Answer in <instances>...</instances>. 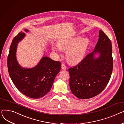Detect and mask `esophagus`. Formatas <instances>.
<instances>
[{
	"mask_svg": "<svg viewBox=\"0 0 124 124\" xmlns=\"http://www.w3.org/2000/svg\"><path fill=\"white\" fill-rule=\"evenodd\" d=\"M61 68H62V69L63 70H65V69H67V66L64 63H62V67H61Z\"/></svg>",
	"mask_w": 124,
	"mask_h": 124,
	"instance_id": "obj_1",
	"label": "esophagus"
}]
</instances>
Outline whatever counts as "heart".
Instances as JSON below:
<instances>
[{
  "label": "heart",
  "mask_w": 124,
  "mask_h": 124,
  "mask_svg": "<svg viewBox=\"0 0 124 124\" xmlns=\"http://www.w3.org/2000/svg\"><path fill=\"white\" fill-rule=\"evenodd\" d=\"M88 45L86 38L80 39L78 37L62 39L59 41L57 45L52 46V49L58 52L61 49H67L66 57L68 61L71 63L80 61L86 53Z\"/></svg>",
  "instance_id": "obj_1"
}]
</instances>
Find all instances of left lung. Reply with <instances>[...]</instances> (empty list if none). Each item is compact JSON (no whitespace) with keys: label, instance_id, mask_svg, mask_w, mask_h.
I'll list each match as a JSON object with an SVG mask.
<instances>
[{"label":"left lung","instance_id":"left-lung-1","mask_svg":"<svg viewBox=\"0 0 124 124\" xmlns=\"http://www.w3.org/2000/svg\"><path fill=\"white\" fill-rule=\"evenodd\" d=\"M100 56L95 58L94 55ZM113 68L112 43L100 30L94 50L77 65L68 69L71 92L77 98L88 99L100 94L108 84Z\"/></svg>","mask_w":124,"mask_h":124}]
</instances>
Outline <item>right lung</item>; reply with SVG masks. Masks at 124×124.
Wrapping results in <instances>:
<instances>
[{
	"instance_id": "obj_1",
	"label": "right lung",
	"mask_w": 124,
	"mask_h": 124,
	"mask_svg": "<svg viewBox=\"0 0 124 124\" xmlns=\"http://www.w3.org/2000/svg\"><path fill=\"white\" fill-rule=\"evenodd\" d=\"M28 32V30L25 29ZM23 31L12 40L8 57V67L10 78L17 89L32 99H39L46 94L53 85L55 78L60 72L61 63L48 57H43L31 68L22 67L16 58L17 43L24 37Z\"/></svg>"
}]
</instances>
